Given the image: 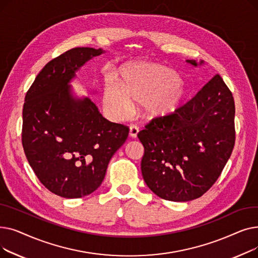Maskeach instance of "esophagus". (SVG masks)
<instances>
[{
	"mask_svg": "<svg viewBox=\"0 0 258 258\" xmlns=\"http://www.w3.org/2000/svg\"><path fill=\"white\" fill-rule=\"evenodd\" d=\"M138 133H139V127L136 124H132L130 126V136L132 138H136Z\"/></svg>",
	"mask_w": 258,
	"mask_h": 258,
	"instance_id": "1",
	"label": "esophagus"
}]
</instances>
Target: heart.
Returning <instances> with one entry per match:
<instances>
[{
  "instance_id": "obj_1",
  "label": "heart",
  "mask_w": 258,
  "mask_h": 258,
  "mask_svg": "<svg viewBox=\"0 0 258 258\" xmlns=\"http://www.w3.org/2000/svg\"><path fill=\"white\" fill-rule=\"evenodd\" d=\"M121 85L110 80L104 88V103L115 116L123 117L141 103L148 118L173 114L185 99L181 78L174 70L159 63H136L122 70Z\"/></svg>"
}]
</instances>
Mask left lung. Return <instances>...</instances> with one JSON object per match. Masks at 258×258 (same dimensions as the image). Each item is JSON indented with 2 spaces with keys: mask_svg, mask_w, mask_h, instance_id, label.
Wrapping results in <instances>:
<instances>
[{
  "mask_svg": "<svg viewBox=\"0 0 258 258\" xmlns=\"http://www.w3.org/2000/svg\"><path fill=\"white\" fill-rule=\"evenodd\" d=\"M186 61L198 66L194 59ZM234 115L232 93L215 74L175 113L145 125L138 138L144 146L141 171L148 188L173 202L207 192L232 154Z\"/></svg>",
  "mask_w": 258,
  "mask_h": 258,
  "instance_id": "1",
  "label": "left lung"
}]
</instances>
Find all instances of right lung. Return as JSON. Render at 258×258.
<instances>
[{
    "mask_svg": "<svg viewBox=\"0 0 258 258\" xmlns=\"http://www.w3.org/2000/svg\"><path fill=\"white\" fill-rule=\"evenodd\" d=\"M101 49L73 48L50 60L27 91L22 144L37 179L52 194L86 197L101 185L113 155L128 136L126 125L99 113L91 99H75L68 85Z\"/></svg>",
    "mask_w": 258,
    "mask_h": 258,
    "instance_id": "add662e5",
    "label": "right lung"
}]
</instances>
